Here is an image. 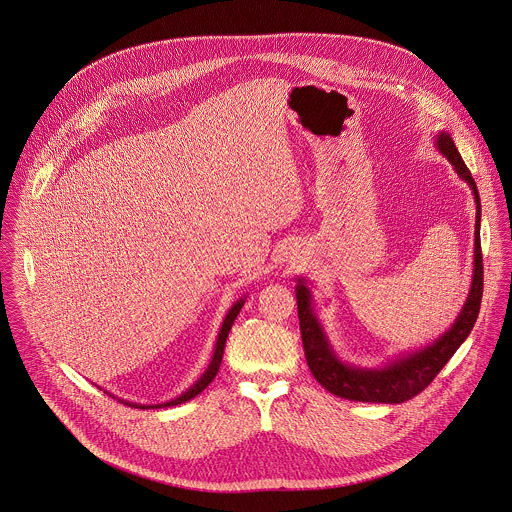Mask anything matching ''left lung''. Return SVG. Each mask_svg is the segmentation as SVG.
<instances>
[{
    "label": "left lung",
    "mask_w": 512,
    "mask_h": 512,
    "mask_svg": "<svg viewBox=\"0 0 512 512\" xmlns=\"http://www.w3.org/2000/svg\"><path fill=\"white\" fill-rule=\"evenodd\" d=\"M436 147L444 157H448V161L454 165L455 172L469 184L477 204L473 281H471L467 300L454 326L432 345L406 353L381 369H361L340 361V357L336 355V351L332 349L330 341L324 334L322 324L318 322V316L314 314L312 294H310V288L306 286V279H298L296 304H298L304 355L314 379L336 397L359 400V402H385V404H398L408 398L416 397L436 379V375L452 359L457 347L467 340V336L475 326V320L481 308V296H483V255H481V235H479L481 200H479L477 184L469 169L465 167L450 133L440 131L436 137Z\"/></svg>",
    "instance_id": "1"
}]
</instances>
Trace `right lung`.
<instances>
[{
    "instance_id": "obj_1",
    "label": "right lung",
    "mask_w": 512,
    "mask_h": 512,
    "mask_svg": "<svg viewBox=\"0 0 512 512\" xmlns=\"http://www.w3.org/2000/svg\"><path fill=\"white\" fill-rule=\"evenodd\" d=\"M243 302H245V298H239L231 308H229L228 316H226V320H224V324H222V328H220V334H218V341H216V349H214V355H212V361H210V365H208V369L204 371V375L188 389V391H184L180 397L172 398L169 402H163V404H133V402H125V400H121L123 404H129V406H135V408H165V406H176V404H182V402H186V400H190V398L196 397V395H200L212 381H214V377L218 375V369H220V365H222V357H224V347H226V340H228L229 330H231V326H233V322H235V318H237V314H239V310H241V306H243Z\"/></svg>"
}]
</instances>
